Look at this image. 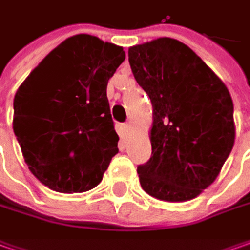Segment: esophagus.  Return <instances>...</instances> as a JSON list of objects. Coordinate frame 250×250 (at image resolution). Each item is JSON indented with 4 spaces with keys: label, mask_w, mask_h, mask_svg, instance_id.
<instances>
[{
    "label": "esophagus",
    "mask_w": 250,
    "mask_h": 250,
    "mask_svg": "<svg viewBox=\"0 0 250 250\" xmlns=\"http://www.w3.org/2000/svg\"><path fill=\"white\" fill-rule=\"evenodd\" d=\"M123 130H125V133H128L130 131V125H123Z\"/></svg>",
    "instance_id": "esophagus-1"
}]
</instances>
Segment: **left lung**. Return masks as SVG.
<instances>
[{"label":"left lung","mask_w":250,"mask_h":250,"mask_svg":"<svg viewBox=\"0 0 250 250\" xmlns=\"http://www.w3.org/2000/svg\"><path fill=\"white\" fill-rule=\"evenodd\" d=\"M128 62L152 104V156L137 168L140 184L159 201H191L213 184L234 146L229 91L178 40L133 45Z\"/></svg>","instance_id":"left-lung-1"}]
</instances>
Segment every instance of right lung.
<instances>
[{
	"label": "right lung",
	"instance_id": "1",
	"mask_svg": "<svg viewBox=\"0 0 250 250\" xmlns=\"http://www.w3.org/2000/svg\"><path fill=\"white\" fill-rule=\"evenodd\" d=\"M123 48L77 34L48 54L18 88L13 131L33 176L49 189L85 192L119 152L106 87Z\"/></svg>",
	"mask_w": 250,
	"mask_h": 250
}]
</instances>
